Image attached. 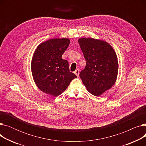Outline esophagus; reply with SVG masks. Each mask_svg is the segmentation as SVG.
Returning a JSON list of instances; mask_svg holds the SVG:
<instances>
[{"label": "esophagus", "instance_id": "obj_1", "mask_svg": "<svg viewBox=\"0 0 146 146\" xmlns=\"http://www.w3.org/2000/svg\"><path fill=\"white\" fill-rule=\"evenodd\" d=\"M74 74L78 76V77H79V69L78 68V69H76V70L74 71Z\"/></svg>", "mask_w": 146, "mask_h": 146}]
</instances>
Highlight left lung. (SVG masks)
<instances>
[{
  "instance_id": "obj_1",
  "label": "left lung",
  "mask_w": 146,
  "mask_h": 146,
  "mask_svg": "<svg viewBox=\"0 0 146 146\" xmlns=\"http://www.w3.org/2000/svg\"><path fill=\"white\" fill-rule=\"evenodd\" d=\"M78 42L86 61L80 78L89 92L99 96L116 82L118 72L116 53L105 41L82 38Z\"/></svg>"
}]
</instances>
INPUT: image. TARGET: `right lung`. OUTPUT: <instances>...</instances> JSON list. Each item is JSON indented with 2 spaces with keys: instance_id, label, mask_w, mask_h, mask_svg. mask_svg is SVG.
<instances>
[{
  "instance_id": "add662e5",
  "label": "right lung",
  "mask_w": 146,
  "mask_h": 146,
  "mask_svg": "<svg viewBox=\"0 0 146 146\" xmlns=\"http://www.w3.org/2000/svg\"><path fill=\"white\" fill-rule=\"evenodd\" d=\"M70 44L68 38H54L38 46L31 61V71L37 87L43 92L57 96L77 78L69 70L63 54Z\"/></svg>"
}]
</instances>
